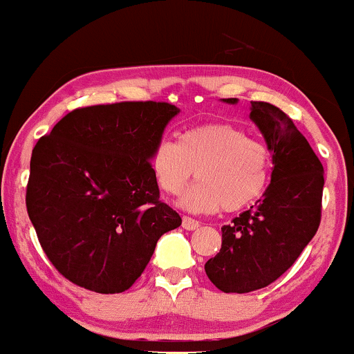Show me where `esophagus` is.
Segmentation results:
<instances>
[{
  "mask_svg": "<svg viewBox=\"0 0 354 354\" xmlns=\"http://www.w3.org/2000/svg\"><path fill=\"white\" fill-rule=\"evenodd\" d=\"M181 226L186 231H194V230L200 228V221H196V219H193V218H189V216H183Z\"/></svg>",
  "mask_w": 354,
  "mask_h": 354,
  "instance_id": "34e87169",
  "label": "esophagus"
}]
</instances>
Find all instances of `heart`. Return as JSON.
Here are the masks:
<instances>
[{
  "label": "heart",
  "mask_w": 354,
  "mask_h": 354,
  "mask_svg": "<svg viewBox=\"0 0 354 354\" xmlns=\"http://www.w3.org/2000/svg\"><path fill=\"white\" fill-rule=\"evenodd\" d=\"M149 166L165 193L180 194L191 178L200 181L181 198L191 213L239 211L265 193L271 174L270 151L261 141L230 123H205L185 129L178 143L161 141Z\"/></svg>",
  "instance_id": "1"
}]
</instances>
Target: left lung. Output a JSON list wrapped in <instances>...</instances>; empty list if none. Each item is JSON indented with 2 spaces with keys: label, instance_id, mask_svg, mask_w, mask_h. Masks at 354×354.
<instances>
[{
  "label": "left lung",
  "instance_id": "1",
  "mask_svg": "<svg viewBox=\"0 0 354 354\" xmlns=\"http://www.w3.org/2000/svg\"><path fill=\"white\" fill-rule=\"evenodd\" d=\"M250 120L265 138L273 171L254 206L223 226L221 250L205 265L211 283L225 293H250L276 281L303 253L321 219L324 169L306 138L270 103L251 101Z\"/></svg>",
  "mask_w": 354,
  "mask_h": 354
}]
</instances>
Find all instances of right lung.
<instances>
[{"mask_svg":"<svg viewBox=\"0 0 354 354\" xmlns=\"http://www.w3.org/2000/svg\"><path fill=\"white\" fill-rule=\"evenodd\" d=\"M180 108L126 101L68 113L39 138L30 163L28 216L53 266L71 283L123 293L158 239L181 225L160 201L153 149Z\"/></svg>","mask_w":354,"mask_h":354,"instance_id":"right-lung-1","label":"right lung"}]
</instances>
